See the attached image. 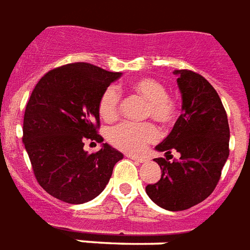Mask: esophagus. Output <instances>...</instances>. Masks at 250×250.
<instances>
[{
    "label": "esophagus",
    "instance_id": "34e87169",
    "mask_svg": "<svg viewBox=\"0 0 250 250\" xmlns=\"http://www.w3.org/2000/svg\"><path fill=\"white\" fill-rule=\"evenodd\" d=\"M128 158L132 159V160H135V162H138V163H144V162H146V158H143V156H136V155H128Z\"/></svg>",
    "mask_w": 250,
    "mask_h": 250
}]
</instances>
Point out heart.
Segmentation results:
<instances>
[{"instance_id":"heart-1","label":"heart","mask_w":250,"mask_h":250,"mask_svg":"<svg viewBox=\"0 0 250 250\" xmlns=\"http://www.w3.org/2000/svg\"><path fill=\"white\" fill-rule=\"evenodd\" d=\"M131 91L147 101L146 118H152L162 125H172L177 118L179 104L177 101L168 95L166 86L153 78H139L131 83ZM122 95L116 86L107 87L101 95L98 110L103 120L111 122L119 114ZM107 140L114 147L125 152H140L142 149L153 143L158 138V131L151 123L135 125L123 122L112 125L106 132Z\"/></svg>"}]
</instances>
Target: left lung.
Segmentation results:
<instances>
[{
  "instance_id": "obj_1",
  "label": "left lung",
  "mask_w": 250,
  "mask_h": 250,
  "mask_svg": "<svg viewBox=\"0 0 250 250\" xmlns=\"http://www.w3.org/2000/svg\"><path fill=\"white\" fill-rule=\"evenodd\" d=\"M182 94V115L159 152L180 153L173 162L158 158L162 177L146 187L149 199L167 210H184L213 192L229 156V125L219 94L204 77L191 70H175Z\"/></svg>"
}]
</instances>
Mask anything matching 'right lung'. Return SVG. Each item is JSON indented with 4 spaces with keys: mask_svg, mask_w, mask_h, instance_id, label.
Here are the masks:
<instances>
[{
    "mask_svg": "<svg viewBox=\"0 0 250 250\" xmlns=\"http://www.w3.org/2000/svg\"><path fill=\"white\" fill-rule=\"evenodd\" d=\"M120 75L91 63H68L46 73L31 92L22 142L37 182L55 199L68 204L95 199L123 159L107 143L94 153L83 149L86 140L103 142L98 103Z\"/></svg>",
    "mask_w": 250,
    "mask_h": 250,
    "instance_id": "obj_1",
    "label": "right lung"
}]
</instances>
